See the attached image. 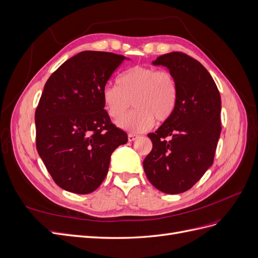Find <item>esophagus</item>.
Masks as SVG:
<instances>
[{"label":"esophagus","mask_w":258,"mask_h":258,"mask_svg":"<svg viewBox=\"0 0 258 258\" xmlns=\"http://www.w3.org/2000/svg\"><path fill=\"white\" fill-rule=\"evenodd\" d=\"M136 139H138V136H137V135H134V134H129V135H128V140H129V142L135 141Z\"/></svg>","instance_id":"1"}]
</instances>
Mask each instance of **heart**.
Returning a JSON list of instances; mask_svg holds the SVG:
<instances>
[{
	"label": "heart",
	"instance_id": "heart-1",
	"mask_svg": "<svg viewBox=\"0 0 258 258\" xmlns=\"http://www.w3.org/2000/svg\"><path fill=\"white\" fill-rule=\"evenodd\" d=\"M106 111L113 119H120L131 102L136 107L118 126L132 134L151 129L172 116L177 102V85L174 76L166 70L135 67L117 79V85H107L102 90Z\"/></svg>",
	"mask_w": 258,
	"mask_h": 258
}]
</instances>
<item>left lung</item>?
<instances>
[{"instance_id":"obj_1","label":"left lung","mask_w":258,"mask_h":258,"mask_svg":"<svg viewBox=\"0 0 258 258\" xmlns=\"http://www.w3.org/2000/svg\"><path fill=\"white\" fill-rule=\"evenodd\" d=\"M163 66L177 85L175 110L157 131L148 134L153 148L144 161L153 186L166 194L190 189L212 166L221 135V95L199 61L179 51L162 54Z\"/></svg>"}]
</instances>
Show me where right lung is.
I'll use <instances>...</instances> for the list:
<instances>
[{"label":"right lung","instance_id":"obj_1","mask_svg":"<svg viewBox=\"0 0 258 258\" xmlns=\"http://www.w3.org/2000/svg\"><path fill=\"white\" fill-rule=\"evenodd\" d=\"M126 59L105 51H82L67 60L44 86L35 111L36 150L52 179L75 194L96 190L111 155L128 136L111 121L102 90Z\"/></svg>","mask_w":258,"mask_h":258}]
</instances>
